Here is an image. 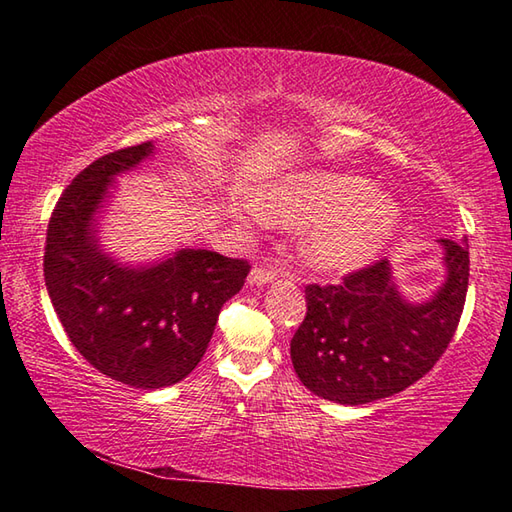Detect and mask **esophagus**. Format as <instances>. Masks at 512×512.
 Segmentation results:
<instances>
[{
    "label": "esophagus",
    "instance_id": "1",
    "mask_svg": "<svg viewBox=\"0 0 512 512\" xmlns=\"http://www.w3.org/2000/svg\"><path fill=\"white\" fill-rule=\"evenodd\" d=\"M275 280V271L271 268H262V266H255L253 271L248 275V282L250 284H257V287H264V284H271Z\"/></svg>",
    "mask_w": 512,
    "mask_h": 512
}]
</instances>
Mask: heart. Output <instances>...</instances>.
I'll return each instance as SVG.
<instances>
[{"label": "heart", "instance_id": "heart-1", "mask_svg": "<svg viewBox=\"0 0 512 512\" xmlns=\"http://www.w3.org/2000/svg\"><path fill=\"white\" fill-rule=\"evenodd\" d=\"M266 216L284 223L314 221L302 235V255L323 273L368 264L395 235L400 207L354 173H300L262 196Z\"/></svg>", "mask_w": 512, "mask_h": 512}]
</instances>
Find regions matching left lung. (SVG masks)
<instances>
[{
	"instance_id": "obj_1",
	"label": "left lung",
	"mask_w": 512,
	"mask_h": 512,
	"mask_svg": "<svg viewBox=\"0 0 512 512\" xmlns=\"http://www.w3.org/2000/svg\"><path fill=\"white\" fill-rule=\"evenodd\" d=\"M445 284L411 305L386 259L348 273L341 284H307V316L291 339V361L311 393L339 404H368L422 379L443 357L463 314L470 248L440 239Z\"/></svg>"
}]
</instances>
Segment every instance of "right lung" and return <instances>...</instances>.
Returning a JSON list of instances; mask_svg holds the SVG:
<instances>
[{
	"instance_id": "1",
	"label": "right lung",
	"mask_w": 512,
	"mask_h": 512,
	"mask_svg": "<svg viewBox=\"0 0 512 512\" xmlns=\"http://www.w3.org/2000/svg\"><path fill=\"white\" fill-rule=\"evenodd\" d=\"M151 153L142 142L88 164L58 198L45 246V284L69 341L103 375L144 391L198 366L221 307L250 271L246 259L201 248L140 268L101 253L94 214L115 176Z\"/></svg>"
}]
</instances>
